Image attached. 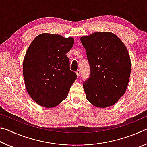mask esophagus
Returning <instances> with one entry per match:
<instances>
[{
	"mask_svg": "<svg viewBox=\"0 0 147 147\" xmlns=\"http://www.w3.org/2000/svg\"><path fill=\"white\" fill-rule=\"evenodd\" d=\"M76 74L77 76L79 77V76H80V70L76 71Z\"/></svg>",
	"mask_w": 147,
	"mask_h": 147,
	"instance_id": "34e87169",
	"label": "esophagus"
}]
</instances>
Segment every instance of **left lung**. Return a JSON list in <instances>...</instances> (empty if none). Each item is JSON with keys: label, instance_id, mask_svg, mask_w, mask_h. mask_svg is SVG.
<instances>
[{"label": "left lung", "instance_id": "8db88e82", "mask_svg": "<svg viewBox=\"0 0 147 147\" xmlns=\"http://www.w3.org/2000/svg\"><path fill=\"white\" fill-rule=\"evenodd\" d=\"M90 65V76L84 82L87 100L98 108L113 106L125 93L131 72L130 55L115 34L94 32L80 38Z\"/></svg>", "mask_w": 147, "mask_h": 147}]
</instances>
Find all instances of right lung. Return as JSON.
Wrapping results in <instances>:
<instances>
[{
	"instance_id": "obj_1",
	"label": "right lung",
	"mask_w": 147,
	"mask_h": 147,
	"mask_svg": "<svg viewBox=\"0 0 147 147\" xmlns=\"http://www.w3.org/2000/svg\"><path fill=\"white\" fill-rule=\"evenodd\" d=\"M73 38L44 33L35 38L23 60V76L27 92L45 108L58 106L67 98L76 74L70 70L66 54L74 44Z\"/></svg>"
}]
</instances>
